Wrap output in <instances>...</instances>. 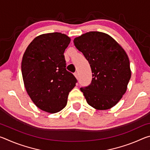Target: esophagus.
Here are the masks:
<instances>
[{"mask_svg": "<svg viewBox=\"0 0 150 150\" xmlns=\"http://www.w3.org/2000/svg\"><path fill=\"white\" fill-rule=\"evenodd\" d=\"M74 75L75 76L76 78L78 79V73H77V72H75V73H74Z\"/></svg>", "mask_w": 150, "mask_h": 150, "instance_id": "1", "label": "esophagus"}]
</instances>
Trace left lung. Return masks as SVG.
I'll return each instance as SVG.
<instances>
[{"instance_id":"1","label":"left lung","mask_w":150,"mask_h":150,"mask_svg":"<svg viewBox=\"0 0 150 150\" xmlns=\"http://www.w3.org/2000/svg\"><path fill=\"white\" fill-rule=\"evenodd\" d=\"M91 66V84L80 89L87 103L97 110L115 106L126 93L131 77L130 61L124 49L110 35L89 32L73 40Z\"/></svg>"}]
</instances>
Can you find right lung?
<instances>
[{
	"label": "right lung",
	"instance_id": "add662e5",
	"mask_svg": "<svg viewBox=\"0 0 150 150\" xmlns=\"http://www.w3.org/2000/svg\"><path fill=\"white\" fill-rule=\"evenodd\" d=\"M71 39L59 32L42 34L33 40L22 61L25 88L37 107L55 113L65 107L69 93L77 80L66 69L63 54Z\"/></svg>",
	"mask_w": 150,
	"mask_h": 150
}]
</instances>
